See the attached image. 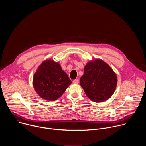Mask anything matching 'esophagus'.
<instances>
[{
	"mask_svg": "<svg viewBox=\"0 0 146 146\" xmlns=\"http://www.w3.org/2000/svg\"><path fill=\"white\" fill-rule=\"evenodd\" d=\"M73 82L74 83V84H78V79L74 80L73 81Z\"/></svg>",
	"mask_w": 146,
	"mask_h": 146,
	"instance_id": "34e87169",
	"label": "esophagus"
}]
</instances>
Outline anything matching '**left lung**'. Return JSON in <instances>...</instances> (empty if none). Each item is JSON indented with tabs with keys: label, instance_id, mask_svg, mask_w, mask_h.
Segmentation results:
<instances>
[{
	"label": "left lung",
	"instance_id": "1",
	"mask_svg": "<svg viewBox=\"0 0 146 146\" xmlns=\"http://www.w3.org/2000/svg\"><path fill=\"white\" fill-rule=\"evenodd\" d=\"M117 84V77L111 67L102 59L88 62L80 78V85L90 99L103 102L114 94Z\"/></svg>",
	"mask_w": 146,
	"mask_h": 146
}]
</instances>
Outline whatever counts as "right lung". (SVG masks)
<instances>
[{
  "mask_svg": "<svg viewBox=\"0 0 146 146\" xmlns=\"http://www.w3.org/2000/svg\"><path fill=\"white\" fill-rule=\"evenodd\" d=\"M72 81L58 62L51 59L43 61L33 77V86L37 94L45 100L58 99L71 84Z\"/></svg>",
  "mask_w": 146,
  "mask_h": 146,
  "instance_id": "right-lung-1",
  "label": "right lung"
}]
</instances>
